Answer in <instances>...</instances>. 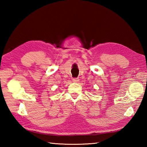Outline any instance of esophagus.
Returning <instances> with one entry per match:
<instances>
[{"label": "esophagus", "mask_w": 147, "mask_h": 147, "mask_svg": "<svg viewBox=\"0 0 147 147\" xmlns=\"http://www.w3.org/2000/svg\"><path fill=\"white\" fill-rule=\"evenodd\" d=\"M73 81L74 82H78L79 81V78H73Z\"/></svg>", "instance_id": "34e87169"}]
</instances>
